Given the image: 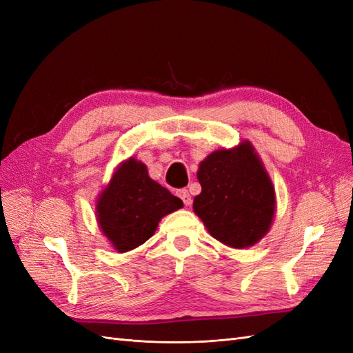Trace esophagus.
Returning a JSON list of instances; mask_svg holds the SVG:
<instances>
[{
  "label": "esophagus",
  "instance_id": "obj_1",
  "mask_svg": "<svg viewBox=\"0 0 353 353\" xmlns=\"http://www.w3.org/2000/svg\"><path fill=\"white\" fill-rule=\"evenodd\" d=\"M178 197L183 200V203L185 206H190L191 205V196H190V193H188V190H185V188H183V190H179L178 191Z\"/></svg>",
  "mask_w": 353,
  "mask_h": 353
}]
</instances>
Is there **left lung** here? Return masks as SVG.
<instances>
[{
	"instance_id": "left-lung-1",
	"label": "left lung",
	"mask_w": 353,
	"mask_h": 353,
	"mask_svg": "<svg viewBox=\"0 0 353 353\" xmlns=\"http://www.w3.org/2000/svg\"><path fill=\"white\" fill-rule=\"evenodd\" d=\"M193 209L213 239L250 248L268 232L275 210L271 179L250 143L216 150L200 163Z\"/></svg>"
}]
</instances>
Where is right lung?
I'll use <instances>...</instances> for the list:
<instances>
[{"instance_id": "obj_1", "label": "right lung", "mask_w": 353, "mask_h": 353, "mask_svg": "<svg viewBox=\"0 0 353 353\" xmlns=\"http://www.w3.org/2000/svg\"><path fill=\"white\" fill-rule=\"evenodd\" d=\"M183 208V201L148 176L144 163L126 160L97 201L104 236L117 252L132 250L150 239L159 221Z\"/></svg>"}]
</instances>
